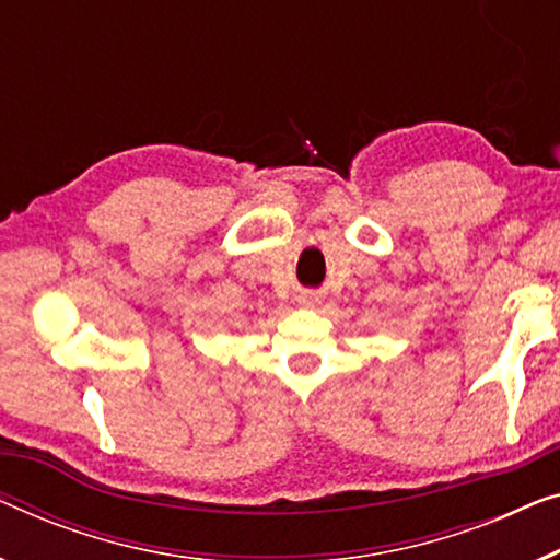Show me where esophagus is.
<instances>
[{
	"mask_svg": "<svg viewBox=\"0 0 560 560\" xmlns=\"http://www.w3.org/2000/svg\"><path fill=\"white\" fill-rule=\"evenodd\" d=\"M300 303H303V305H315V303H318V295H313V293H305L303 298H300Z\"/></svg>",
	"mask_w": 560,
	"mask_h": 560,
	"instance_id": "1",
	"label": "esophagus"
}]
</instances>
